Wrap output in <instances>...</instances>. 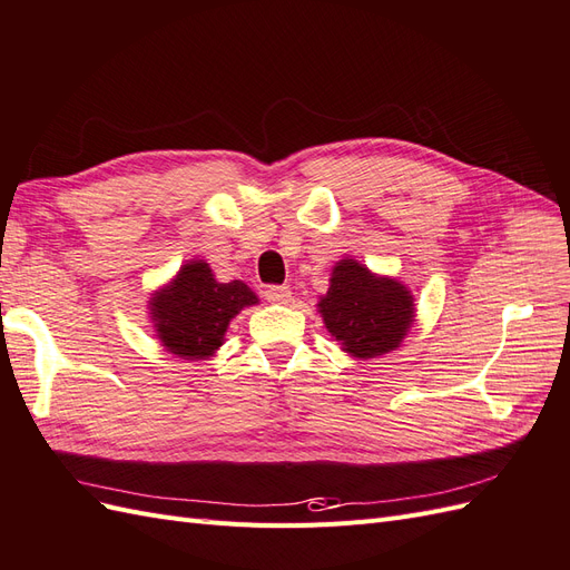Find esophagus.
I'll return each instance as SVG.
<instances>
[{"label":"esophagus","instance_id":"obj_1","mask_svg":"<svg viewBox=\"0 0 570 570\" xmlns=\"http://www.w3.org/2000/svg\"><path fill=\"white\" fill-rule=\"evenodd\" d=\"M264 297L273 304H289L292 302V289L285 285H268L264 289Z\"/></svg>","mask_w":570,"mask_h":570}]
</instances>
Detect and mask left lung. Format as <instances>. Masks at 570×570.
Wrapping results in <instances>:
<instances>
[{
    "mask_svg": "<svg viewBox=\"0 0 570 570\" xmlns=\"http://www.w3.org/2000/svg\"><path fill=\"white\" fill-rule=\"evenodd\" d=\"M331 335L356 358L387 354L402 342L413 321L409 289L344 258L333 271L331 289L318 304Z\"/></svg>",
    "mask_w": 570,
    "mask_h": 570,
    "instance_id": "left-lung-1",
    "label": "left lung"
}]
</instances>
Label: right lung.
<instances>
[{"instance_id": "add662e5", "label": "right lung", "mask_w": 570, "mask_h": 570, "mask_svg": "<svg viewBox=\"0 0 570 570\" xmlns=\"http://www.w3.org/2000/svg\"><path fill=\"white\" fill-rule=\"evenodd\" d=\"M249 304H256V295L243 281L216 283L209 264L193 262L154 297L151 314L170 354L202 358L220 347L230 318Z\"/></svg>"}]
</instances>
